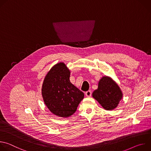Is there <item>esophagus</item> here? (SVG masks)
I'll list each match as a JSON object with an SVG mask.
<instances>
[{"label": "esophagus", "instance_id": "1", "mask_svg": "<svg viewBox=\"0 0 151 151\" xmlns=\"http://www.w3.org/2000/svg\"><path fill=\"white\" fill-rule=\"evenodd\" d=\"M85 95L87 97H91L92 95V92L90 90H88L85 93Z\"/></svg>", "mask_w": 151, "mask_h": 151}]
</instances>
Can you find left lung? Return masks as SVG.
Masks as SVG:
<instances>
[{"instance_id":"1","label":"left lung","mask_w":151,"mask_h":151,"mask_svg":"<svg viewBox=\"0 0 151 151\" xmlns=\"http://www.w3.org/2000/svg\"><path fill=\"white\" fill-rule=\"evenodd\" d=\"M93 97L106 110H112L122 99V93L118 85L111 78L103 77L99 83L98 89L93 93Z\"/></svg>"}]
</instances>
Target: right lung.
Returning a JSON list of instances; mask_svg holds the SVG:
<instances>
[{"label":"right lung","instance_id":"right-lung-1","mask_svg":"<svg viewBox=\"0 0 151 151\" xmlns=\"http://www.w3.org/2000/svg\"><path fill=\"white\" fill-rule=\"evenodd\" d=\"M70 71L63 63L55 65L47 75L42 94L49 110L54 115L68 117L73 114L84 94L70 81Z\"/></svg>","mask_w":151,"mask_h":151}]
</instances>
